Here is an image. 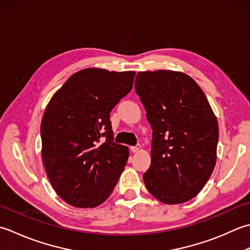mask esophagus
Returning a JSON list of instances; mask_svg holds the SVG:
<instances>
[{"mask_svg":"<svg viewBox=\"0 0 250 250\" xmlns=\"http://www.w3.org/2000/svg\"><path fill=\"white\" fill-rule=\"evenodd\" d=\"M140 149V146L137 145L135 146H130V151L132 152V153H136V152H138Z\"/></svg>","mask_w":250,"mask_h":250,"instance_id":"esophagus-1","label":"esophagus"}]
</instances>
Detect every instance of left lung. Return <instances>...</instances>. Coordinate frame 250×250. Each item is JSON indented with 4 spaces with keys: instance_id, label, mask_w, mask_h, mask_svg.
Wrapping results in <instances>:
<instances>
[{
    "instance_id": "obj_1",
    "label": "left lung",
    "mask_w": 250,
    "mask_h": 250,
    "mask_svg": "<svg viewBox=\"0 0 250 250\" xmlns=\"http://www.w3.org/2000/svg\"><path fill=\"white\" fill-rule=\"evenodd\" d=\"M135 88L153 130L146 188L169 205L192 200L217 160L218 122L205 94L189 75L170 70L138 72Z\"/></svg>"
}]
</instances>
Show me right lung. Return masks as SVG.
<instances>
[{"label":"right lung","mask_w":250,"mask_h":250,"mask_svg":"<svg viewBox=\"0 0 250 250\" xmlns=\"http://www.w3.org/2000/svg\"><path fill=\"white\" fill-rule=\"evenodd\" d=\"M135 73L81 70L46 106L41 123L43 164L54 190L70 205H100L124 170L129 151L113 142L110 112L131 90Z\"/></svg>","instance_id":"1"}]
</instances>
